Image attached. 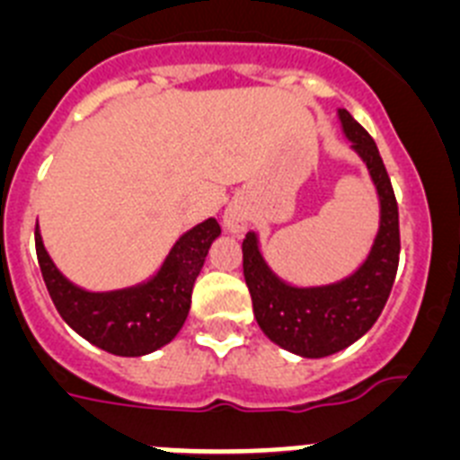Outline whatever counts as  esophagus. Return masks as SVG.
<instances>
[{
	"label": "esophagus",
	"mask_w": 460,
	"mask_h": 460,
	"mask_svg": "<svg viewBox=\"0 0 460 460\" xmlns=\"http://www.w3.org/2000/svg\"><path fill=\"white\" fill-rule=\"evenodd\" d=\"M223 226L230 234H242L249 227V209L239 200L230 202L223 211Z\"/></svg>",
	"instance_id": "obj_1"
}]
</instances>
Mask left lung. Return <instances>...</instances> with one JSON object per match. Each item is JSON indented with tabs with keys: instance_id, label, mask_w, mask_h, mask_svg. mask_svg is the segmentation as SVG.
Returning a JSON list of instances; mask_svg holds the SVG:
<instances>
[{
	"instance_id": "obj_1",
	"label": "left lung",
	"mask_w": 460,
	"mask_h": 460,
	"mask_svg": "<svg viewBox=\"0 0 460 460\" xmlns=\"http://www.w3.org/2000/svg\"><path fill=\"white\" fill-rule=\"evenodd\" d=\"M343 137L350 142L377 195V230L371 249L352 274L332 283L299 286L286 280L262 253L260 237H243V279L253 313L267 339L306 359H323L359 341L380 318L398 270V207L377 145L345 108L336 110Z\"/></svg>"
}]
</instances>
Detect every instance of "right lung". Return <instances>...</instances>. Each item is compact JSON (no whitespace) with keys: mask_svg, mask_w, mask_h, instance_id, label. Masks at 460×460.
I'll use <instances>...</instances> for the list:
<instances>
[{"mask_svg":"<svg viewBox=\"0 0 460 460\" xmlns=\"http://www.w3.org/2000/svg\"><path fill=\"white\" fill-rule=\"evenodd\" d=\"M221 234L217 218L186 230L149 279L117 290H87L59 271L36 223V255L46 288L64 323L84 341L117 357H145L180 334L190 311L195 279L211 243Z\"/></svg>","mask_w":460,"mask_h":460,"instance_id":"right-lung-1","label":"right lung"}]
</instances>
